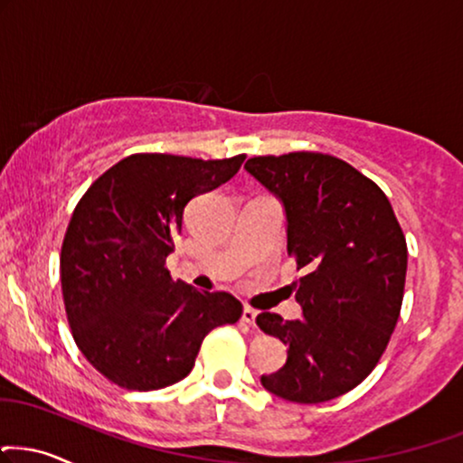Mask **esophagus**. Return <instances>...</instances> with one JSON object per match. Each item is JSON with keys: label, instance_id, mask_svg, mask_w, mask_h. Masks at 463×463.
I'll use <instances>...</instances> for the list:
<instances>
[{"label": "esophagus", "instance_id": "1", "mask_svg": "<svg viewBox=\"0 0 463 463\" xmlns=\"http://www.w3.org/2000/svg\"><path fill=\"white\" fill-rule=\"evenodd\" d=\"M256 310L254 308H250V306H246V308H243V315H241V319L246 321V323H250V326H254V321H256Z\"/></svg>", "mask_w": 463, "mask_h": 463}]
</instances>
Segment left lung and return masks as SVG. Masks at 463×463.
I'll list each match as a JSON object with an SVG mask.
<instances>
[{"label":"left lung","mask_w":463,"mask_h":463,"mask_svg":"<svg viewBox=\"0 0 463 463\" xmlns=\"http://www.w3.org/2000/svg\"><path fill=\"white\" fill-rule=\"evenodd\" d=\"M246 170L280 198L287 250L299 278L302 319L260 313L256 323L287 345V364L260 377L295 403H323L375 369L403 302L408 246L394 211L371 178L323 153L248 159Z\"/></svg>","instance_id":"left-lung-1"}]
</instances>
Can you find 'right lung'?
<instances>
[{"label":"right lung","mask_w":463,"mask_h":463,"mask_svg":"<svg viewBox=\"0 0 463 463\" xmlns=\"http://www.w3.org/2000/svg\"><path fill=\"white\" fill-rule=\"evenodd\" d=\"M243 159L129 155L72 211L60 254L66 317L80 352L120 388L159 391L181 382L204 336L241 317L231 293L172 280L165 256L189 200L231 181Z\"/></svg>","instance_id":"1"}]
</instances>
